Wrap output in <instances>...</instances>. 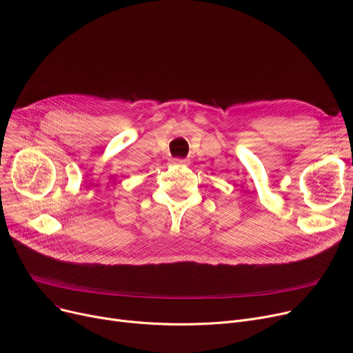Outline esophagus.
Masks as SVG:
<instances>
[{
	"label": "esophagus",
	"mask_w": 353,
	"mask_h": 353,
	"mask_svg": "<svg viewBox=\"0 0 353 353\" xmlns=\"http://www.w3.org/2000/svg\"><path fill=\"white\" fill-rule=\"evenodd\" d=\"M172 163L173 164H184V165H186V164L190 163V160L189 159H180V157H177V159H173Z\"/></svg>",
	"instance_id": "esophagus-1"
}]
</instances>
